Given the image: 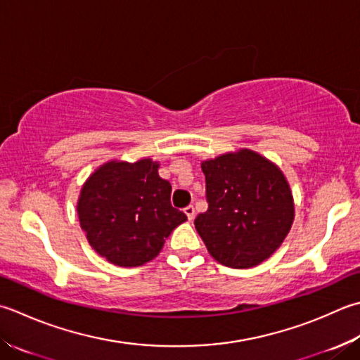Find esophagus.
<instances>
[{
	"mask_svg": "<svg viewBox=\"0 0 360 360\" xmlns=\"http://www.w3.org/2000/svg\"><path fill=\"white\" fill-rule=\"evenodd\" d=\"M184 214L187 215V218H188V220H190V221H192V220H193V218H195V207H193V206H187V207L184 209Z\"/></svg>",
	"mask_w": 360,
	"mask_h": 360,
	"instance_id": "34e87169",
	"label": "esophagus"
}]
</instances>
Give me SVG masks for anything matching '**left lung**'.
Listing matches in <instances>:
<instances>
[{"label":"left lung","instance_id":"obj_1","mask_svg":"<svg viewBox=\"0 0 360 360\" xmlns=\"http://www.w3.org/2000/svg\"><path fill=\"white\" fill-rule=\"evenodd\" d=\"M209 209L195 228L217 262L251 269L276 251L295 220L288 181L270 159L248 148L201 162Z\"/></svg>","mask_w":360,"mask_h":360}]
</instances>
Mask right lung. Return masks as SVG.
Masks as SVG:
<instances>
[{"instance_id": "right-lung-1", "label": "right lung", "mask_w": 360, "mask_h": 360, "mask_svg": "<svg viewBox=\"0 0 360 360\" xmlns=\"http://www.w3.org/2000/svg\"><path fill=\"white\" fill-rule=\"evenodd\" d=\"M150 158L112 159L81 187L76 210L87 242L118 266H140L164 248L167 237L187 220L170 204V182Z\"/></svg>"}]
</instances>
